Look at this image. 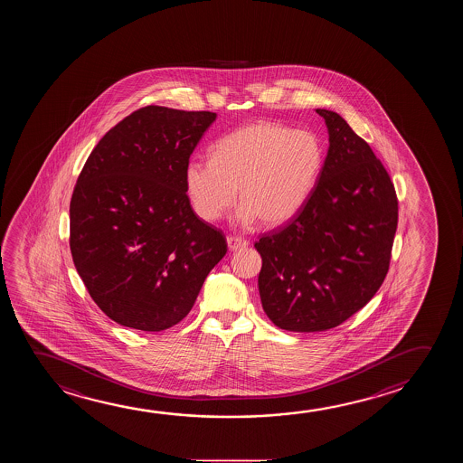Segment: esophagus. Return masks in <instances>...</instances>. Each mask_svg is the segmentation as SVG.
<instances>
[{
  "mask_svg": "<svg viewBox=\"0 0 463 463\" xmlns=\"http://www.w3.org/2000/svg\"><path fill=\"white\" fill-rule=\"evenodd\" d=\"M249 241L237 237V235H229L228 237V245L231 250L245 249V247H249Z\"/></svg>",
  "mask_w": 463,
  "mask_h": 463,
  "instance_id": "34e87169",
  "label": "esophagus"
}]
</instances>
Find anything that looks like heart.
<instances>
[{
    "label": "heart",
    "mask_w": 463,
    "mask_h": 463,
    "mask_svg": "<svg viewBox=\"0 0 463 463\" xmlns=\"http://www.w3.org/2000/svg\"><path fill=\"white\" fill-rule=\"evenodd\" d=\"M322 161L314 135L275 122H253L216 141L213 159H191L184 183L195 213L205 222H216L232 207L241 189V222L256 216L264 226H279L302 207Z\"/></svg>",
    "instance_id": "heart-1"
}]
</instances>
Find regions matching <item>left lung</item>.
<instances>
[{"label": "left lung", "instance_id": "8db88e82", "mask_svg": "<svg viewBox=\"0 0 463 463\" xmlns=\"http://www.w3.org/2000/svg\"><path fill=\"white\" fill-rule=\"evenodd\" d=\"M329 147L318 181L285 226L260 235L262 308L279 328H335L364 307L389 272L398 197L383 162L339 114L317 109Z\"/></svg>", "mask_w": 463, "mask_h": 463}]
</instances>
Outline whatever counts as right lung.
<instances>
[{"mask_svg":"<svg viewBox=\"0 0 463 463\" xmlns=\"http://www.w3.org/2000/svg\"><path fill=\"white\" fill-rule=\"evenodd\" d=\"M210 111L140 108L109 128L70 202V250L89 295L111 320L140 331L188 316L228 251L222 231L191 207L184 168Z\"/></svg>","mask_w":463,"mask_h":463,"instance_id":"right-lung-1","label":"right lung"}]
</instances>
